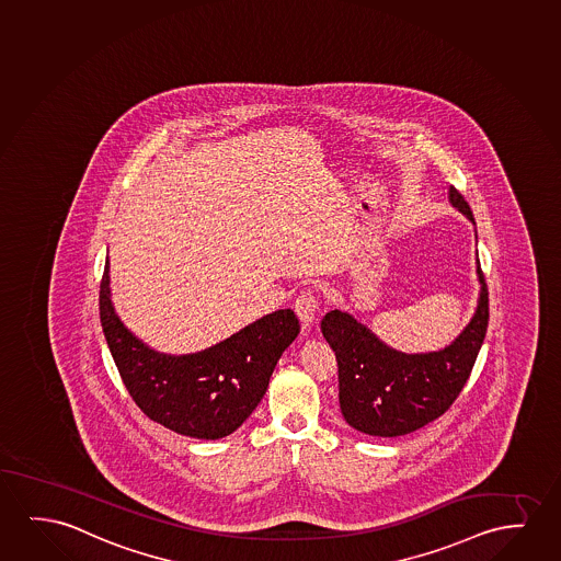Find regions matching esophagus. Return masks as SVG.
<instances>
[{
	"label": "esophagus",
	"mask_w": 561,
	"mask_h": 561,
	"mask_svg": "<svg viewBox=\"0 0 561 561\" xmlns=\"http://www.w3.org/2000/svg\"><path fill=\"white\" fill-rule=\"evenodd\" d=\"M318 295L312 289H302L297 299H295V312L301 318V322L305 325L312 324L314 317H317Z\"/></svg>",
	"instance_id": "34e87169"
}]
</instances>
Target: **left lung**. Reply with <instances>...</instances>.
<instances>
[{"label":"left lung","instance_id":"obj_1","mask_svg":"<svg viewBox=\"0 0 561 561\" xmlns=\"http://www.w3.org/2000/svg\"><path fill=\"white\" fill-rule=\"evenodd\" d=\"M449 201L474 221L457 188ZM479 307L469 325L449 347L423 355L390 350L347 312L330 310L322 318L325 342L335 351L340 407L345 421L370 436H403L436 421L454 405L471 376L486 335L488 287L480 268Z\"/></svg>","mask_w":561,"mask_h":561}]
</instances>
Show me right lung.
Masks as SVG:
<instances>
[{"label": "right lung", "instance_id": "obj_1", "mask_svg": "<svg viewBox=\"0 0 561 561\" xmlns=\"http://www.w3.org/2000/svg\"><path fill=\"white\" fill-rule=\"evenodd\" d=\"M107 270L106 262L100 279V322L138 409L191 438L218 439L236 432L264 398L277 360L301 330L295 312L277 310L210 350L171 357L148 350L115 317Z\"/></svg>", "mask_w": 561, "mask_h": 561}]
</instances>
